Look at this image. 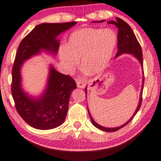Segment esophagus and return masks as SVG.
<instances>
[{
	"mask_svg": "<svg viewBox=\"0 0 161 161\" xmlns=\"http://www.w3.org/2000/svg\"><path fill=\"white\" fill-rule=\"evenodd\" d=\"M76 85H77L79 88L82 89V88H85V83L80 80H76Z\"/></svg>",
	"mask_w": 161,
	"mask_h": 161,
	"instance_id": "obj_1",
	"label": "esophagus"
}]
</instances>
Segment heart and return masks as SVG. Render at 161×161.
<instances>
[{"label":"heart","instance_id":"1","mask_svg":"<svg viewBox=\"0 0 161 161\" xmlns=\"http://www.w3.org/2000/svg\"><path fill=\"white\" fill-rule=\"evenodd\" d=\"M117 45V35L111 28H80L70 34L58 55L64 71L71 73L81 58L82 69L88 75L102 72L112 60Z\"/></svg>","mask_w":161,"mask_h":161}]
</instances>
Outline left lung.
Returning a JSON list of instances; mask_svg holds the SVG:
<instances>
[{"label": "left lung", "instance_id": "obj_1", "mask_svg": "<svg viewBox=\"0 0 161 161\" xmlns=\"http://www.w3.org/2000/svg\"><path fill=\"white\" fill-rule=\"evenodd\" d=\"M105 20H101V21H94L92 22H98V23H100V22H104ZM108 24H113L115 26L118 28V34H117V53L115 55L114 58H117L119 56H120L123 54H130L132 56H133L136 60L139 61L141 64L142 69H143V58H142V47L140 46L139 42H138L136 37L132 31V29L128 23L123 20L120 18L117 17L116 21H108L107 22ZM143 73V79H142V89H141V92H140V98L139 101V104H138L137 108L136 111L133 113V115L130 117V119L127 121L123 125L119 127H115V128H106V127H103L102 125H99L96 121L94 120L93 118L92 117V115L90 114L89 112V108H88L87 106V110L88 113H89L90 120H91V123L92 125L95 127H96L97 128L100 129L101 130L106 131V132H114V131H117L119 130V129L123 128L124 126H125L127 124L130 123V122L132 120V119L134 117V116L136 114L138 111L139 110L140 107H141L142 105V91H143V87H144V71L142 72ZM85 93H86V98H87V87H85Z\"/></svg>", "mask_w": 161, "mask_h": 161}]
</instances>
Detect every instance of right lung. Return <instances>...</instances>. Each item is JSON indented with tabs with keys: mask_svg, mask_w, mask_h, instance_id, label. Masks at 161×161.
Instances as JSON below:
<instances>
[{
	"mask_svg": "<svg viewBox=\"0 0 161 161\" xmlns=\"http://www.w3.org/2000/svg\"><path fill=\"white\" fill-rule=\"evenodd\" d=\"M76 24V22L38 25L18 47L12 69V96L17 112L33 128L49 130L62 125L67 115L71 93L76 85L71 76L59 73L49 64L44 90L39 96H32L22 87V65L42 53L55 56L60 46L58 36Z\"/></svg>",
	"mask_w": 161,
	"mask_h": 161,
	"instance_id": "obj_1",
	"label": "right lung"
}]
</instances>
